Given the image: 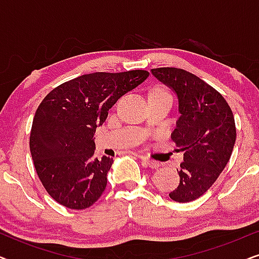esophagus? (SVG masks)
<instances>
[{"label":"esophagus","mask_w":259,"mask_h":259,"mask_svg":"<svg viewBox=\"0 0 259 259\" xmlns=\"http://www.w3.org/2000/svg\"><path fill=\"white\" fill-rule=\"evenodd\" d=\"M140 160L144 162L145 165H147L148 167H151V168H158L159 166H160V164H159L158 161H154V160H151L150 158H147V157H143V155H140Z\"/></svg>","instance_id":"obj_1"}]
</instances>
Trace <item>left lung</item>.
<instances>
[{
  "instance_id": "left-lung-1",
  "label": "left lung",
  "mask_w": 259,
  "mask_h": 259,
  "mask_svg": "<svg viewBox=\"0 0 259 259\" xmlns=\"http://www.w3.org/2000/svg\"><path fill=\"white\" fill-rule=\"evenodd\" d=\"M178 99L177 127L172 139L182 148L180 183L169 198L178 203L196 200L206 192L225 168L236 143L232 111L214 88L179 68L151 69Z\"/></svg>"
}]
</instances>
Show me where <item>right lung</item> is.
Returning <instances> with one entry per match:
<instances>
[{"instance_id": "obj_1", "label": "right lung", "mask_w": 259, "mask_h": 259, "mask_svg": "<svg viewBox=\"0 0 259 259\" xmlns=\"http://www.w3.org/2000/svg\"><path fill=\"white\" fill-rule=\"evenodd\" d=\"M150 73H92L54 88L38 106L29 147L47 192L74 210L93 205L107 185L113 158L94 155V133L112 106L144 82Z\"/></svg>"}]
</instances>
